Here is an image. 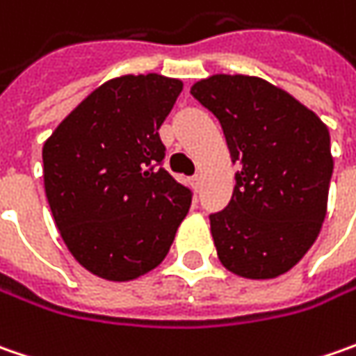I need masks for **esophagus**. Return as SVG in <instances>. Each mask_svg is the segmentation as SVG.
<instances>
[{
    "label": "esophagus",
    "instance_id": "34e87169",
    "mask_svg": "<svg viewBox=\"0 0 356 356\" xmlns=\"http://www.w3.org/2000/svg\"><path fill=\"white\" fill-rule=\"evenodd\" d=\"M200 186H202V176H198V174H196V176H192V188L198 192Z\"/></svg>",
    "mask_w": 356,
    "mask_h": 356
}]
</instances>
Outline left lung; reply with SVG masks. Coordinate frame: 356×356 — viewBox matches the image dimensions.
I'll return each mask as SVG.
<instances>
[{"mask_svg": "<svg viewBox=\"0 0 356 356\" xmlns=\"http://www.w3.org/2000/svg\"><path fill=\"white\" fill-rule=\"evenodd\" d=\"M190 92L220 120L232 162L241 164L227 208L210 216L218 257L245 280L280 277L321 232L333 174L329 129L259 76L220 73Z\"/></svg>", "mask_w": 356, "mask_h": 356, "instance_id": "1", "label": "left lung"}]
</instances>
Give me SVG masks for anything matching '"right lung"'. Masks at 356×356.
I'll return each instance as SVG.
<instances>
[{
	"label": "right lung",
	"instance_id": "1",
	"mask_svg": "<svg viewBox=\"0 0 356 356\" xmlns=\"http://www.w3.org/2000/svg\"><path fill=\"white\" fill-rule=\"evenodd\" d=\"M182 81L122 75L103 83L43 144V184L55 226L92 275L132 281L170 252L192 194L164 168L158 129Z\"/></svg>",
	"mask_w": 356,
	"mask_h": 356
}]
</instances>
